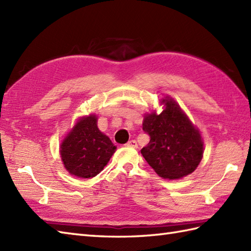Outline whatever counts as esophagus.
Wrapping results in <instances>:
<instances>
[{
    "label": "esophagus",
    "instance_id": "esophagus-1",
    "mask_svg": "<svg viewBox=\"0 0 251 251\" xmlns=\"http://www.w3.org/2000/svg\"><path fill=\"white\" fill-rule=\"evenodd\" d=\"M126 146L127 147H131V148H137L138 147V145H137V141L136 140H129L128 142L126 143Z\"/></svg>",
    "mask_w": 251,
    "mask_h": 251
}]
</instances>
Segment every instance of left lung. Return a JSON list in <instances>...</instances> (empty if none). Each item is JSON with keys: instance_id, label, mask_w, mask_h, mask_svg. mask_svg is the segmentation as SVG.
I'll return each mask as SVG.
<instances>
[{"instance_id": "obj_1", "label": "left lung", "mask_w": 251, "mask_h": 251, "mask_svg": "<svg viewBox=\"0 0 251 251\" xmlns=\"http://www.w3.org/2000/svg\"><path fill=\"white\" fill-rule=\"evenodd\" d=\"M161 114L152 112L145 116L142 129L150 142L141 150L142 156L159 177L180 179L199 166L204 152L200 130L172 98L162 99Z\"/></svg>"}]
</instances>
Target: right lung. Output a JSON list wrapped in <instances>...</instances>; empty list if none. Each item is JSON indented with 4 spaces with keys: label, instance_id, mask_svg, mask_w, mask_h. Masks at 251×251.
<instances>
[{
    "label": "right lung",
    "instance_id": "1",
    "mask_svg": "<svg viewBox=\"0 0 251 251\" xmlns=\"http://www.w3.org/2000/svg\"><path fill=\"white\" fill-rule=\"evenodd\" d=\"M116 150L97 126V116L79 119L63 139L60 155L66 169L78 178H93L103 169Z\"/></svg>",
    "mask_w": 251,
    "mask_h": 251
}]
</instances>
